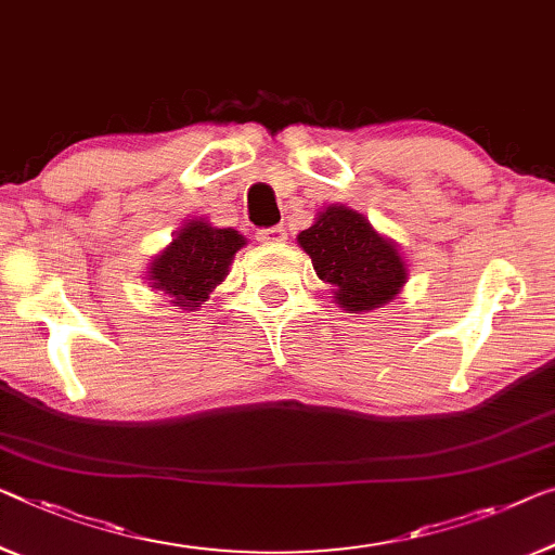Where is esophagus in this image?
<instances>
[{
	"label": "esophagus",
	"instance_id": "esophagus-1",
	"mask_svg": "<svg viewBox=\"0 0 555 555\" xmlns=\"http://www.w3.org/2000/svg\"><path fill=\"white\" fill-rule=\"evenodd\" d=\"M261 244H281L286 238V229L284 227H269V229H259V234H256Z\"/></svg>",
	"mask_w": 555,
	"mask_h": 555
}]
</instances>
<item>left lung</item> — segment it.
Listing matches in <instances>:
<instances>
[{
    "label": "left lung",
    "instance_id": "8db88e82",
    "mask_svg": "<svg viewBox=\"0 0 555 555\" xmlns=\"http://www.w3.org/2000/svg\"><path fill=\"white\" fill-rule=\"evenodd\" d=\"M299 244L319 279L336 288L334 299L351 313L391 301L406 281L396 246L346 206H328L317 224L301 231Z\"/></svg>",
    "mask_w": 555,
    "mask_h": 555
}]
</instances>
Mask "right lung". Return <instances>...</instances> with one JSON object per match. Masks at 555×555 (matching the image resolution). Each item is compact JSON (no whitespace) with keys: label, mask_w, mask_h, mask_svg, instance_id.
<instances>
[{"label":"right lung","mask_w":555,"mask_h":555,"mask_svg":"<svg viewBox=\"0 0 555 555\" xmlns=\"http://www.w3.org/2000/svg\"><path fill=\"white\" fill-rule=\"evenodd\" d=\"M246 242L234 229H214L192 221L179 231L169 249L152 263L149 281L177 306H194L227 276L234 254Z\"/></svg>","instance_id":"add662e5"}]
</instances>
